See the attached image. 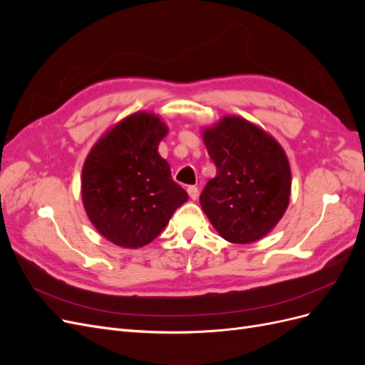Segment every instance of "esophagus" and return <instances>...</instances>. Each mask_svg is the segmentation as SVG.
<instances>
[{"label": "esophagus", "instance_id": "esophagus-1", "mask_svg": "<svg viewBox=\"0 0 365 365\" xmlns=\"http://www.w3.org/2000/svg\"><path fill=\"white\" fill-rule=\"evenodd\" d=\"M187 193H189L192 200H196L197 195H200V189H197L196 185H189V187H187Z\"/></svg>", "mask_w": 365, "mask_h": 365}]
</instances>
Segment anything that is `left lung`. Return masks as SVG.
<instances>
[{
  "instance_id": "8db88e82",
  "label": "left lung",
  "mask_w": 365,
  "mask_h": 365,
  "mask_svg": "<svg viewBox=\"0 0 365 365\" xmlns=\"http://www.w3.org/2000/svg\"><path fill=\"white\" fill-rule=\"evenodd\" d=\"M216 165L200 202L225 240L250 244L275 227L289 204L291 169L283 149L267 132L239 117H224L204 130Z\"/></svg>"
}]
</instances>
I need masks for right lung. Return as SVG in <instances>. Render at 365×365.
<instances>
[{"instance_id": "obj_1", "label": "right lung", "mask_w": 365, "mask_h": 365, "mask_svg": "<svg viewBox=\"0 0 365 365\" xmlns=\"http://www.w3.org/2000/svg\"><path fill=\"white\" fill-rule=\"evenodd\" d=\"M165 134L168 128L158 117L132 114L98 140L83 164L88 217L118 247L148 245L189 197L158 153Z\"/></svg>"}]
</instances>
